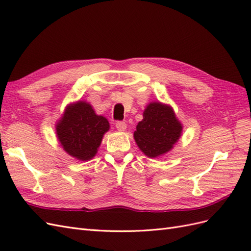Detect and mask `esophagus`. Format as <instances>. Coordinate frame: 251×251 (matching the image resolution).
Here are the masks:
<instances>
[{
	"mask_svg": "<svg viewBox=\"0 0 251 251\" xmlns=\"http://www.w3.org/2000/svg\"><path fill=\"white\" fill-rule=\"evenodd\" d=\"M116 127H117V129L119 130V131H124L125 129H126V123L125 122H117L116 123Z\"/></svg>",
	"mask_w": 251,
	"mask_h": 251,
	"instance_id": "1",
	"label": "esophagus"
}]
</instances>
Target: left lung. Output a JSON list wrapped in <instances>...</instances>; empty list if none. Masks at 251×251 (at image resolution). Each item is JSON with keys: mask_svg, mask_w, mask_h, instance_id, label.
<instances>
[{"mask_svg": "<svg viewBox=\"0 0 251 251\" xmlns=\"http://www.w3.org/2000/svg\"><path fill=\"white\" fill-rule=\"evenodd\" d=\"M183 125L168 104L150 102L143 112L133 138L141 151L153 157L166 154L181 138Z\"/></svg>", "mask_w": 251, "mask_h": 251, "instance_id": "obj_1", "label": "left lung"}]
</instances>
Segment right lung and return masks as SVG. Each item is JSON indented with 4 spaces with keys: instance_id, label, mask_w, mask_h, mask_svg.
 Returning <instances> with one entry per match:
<instances>
[{
    "instance_id": "add662e5",
    "label": "right lung",
    "mask_w": 251,
    "mask_h": 251,
    "mask_svg": "<svg viewBox=\"0 0 251 251\" xmlns=\"http://www.w3.org/2000/svg\"><path fill=\"white\" fill-rule=\"evenodd\" d=\"M109 128L108 120L99 116L88 102L81 100L68 104L55 124L60 145L78 161H89L97 154Z\"/></svg>"
}]
</instances>
